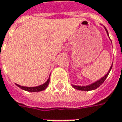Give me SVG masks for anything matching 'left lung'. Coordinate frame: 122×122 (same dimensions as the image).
Here are the masks:
<instances>
[{
  "instance_id": "8db88e82",
  "label": "left lung",
  "mask_w": 122,
  "mask_h": 122,
  "mask_svg": "<svg viewBox=\"0 0 122 122\" xmlns=\"http://www.w3.org/2000/svg\"><path fill=\"white\" fill-rule=\"evenodd\" d=\"M104 28H105V31H106V32H107V36L109 37V33H108V31H107V30L106 29V27H104ZM110 38V37H109ZM110 41H111V39H110ZM111 42H112V41H111ZM112 65H113V62H112V65H111V66H110V69H109V71H108V72L103 76V77H102L100 79H99V80H97V81H96L95 82H94V83H91V84H89V85H72L73 86V87H74L75 89H76V90H82V91H90V90H95V89H97V87H99L100 85H102L103 83H104V81L106 80V78H107V76H108V75H109V73H110V71H111V69H112Z\"/></svg>"
}]
</instances>
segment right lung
I'll return each instance as SVG.
<instances>
[{
    "label": "right lung",
    "mask_w": 122,
    "mask_h": 122,
    "mask_svg": "<svg viewBox=\"0 0 122 122\" xmlns=\"http://www.w3.org/2000/svg\"><path fill=\"white\" fill-rule=\"evenodd\" d=\"M49 81H50V76L49 77V78L47 79V81L42 85H38L36 87H26V86H21V85H18V84H16L17 86H18L20 88L25 90V91H27V92H40V91H42V90H44L49 85Z\"/></svg>",
    "instance_id": "1"
}]
</instances>
